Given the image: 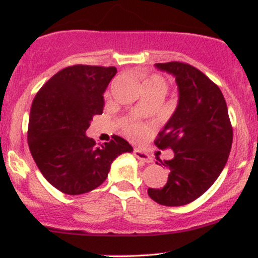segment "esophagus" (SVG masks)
Returning a JSON list of instances; mask_svg holds the SVG:
<instances>
[{
    "mask_svg": "<svg viewBox=\"0 0 258 258\" xmlns=\"http://www.w3.org/2000/svg\"><path fill=\"white\" fill-rule=\"evenodd\" d=\"M133 154H135V156H136V158H137L138 160H142V161L148 162V164H149V162H153L152 156H150L148 153L143 152V150H141V149H135V152H133Z\"/></svg>",
    "mask_w": 258,
    "mask_h": 258,
    "instance_id": "obj_1",
    "label": "esophagus"
}]
</instances>
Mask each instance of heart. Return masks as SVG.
Instances as JSON below:
<instances>
[{
	"label": "heart",
	"mask_w": 258,
	"mask_h": 258,
	"mask_svg": "<svg viewBox=\"0 0 258 258\" xmlns=\"http://www.w3.org/2000/svg\"><path fill=\"white\" fill-rule=\"evenodd\" d=\"M143 87L144 90L148 91H159L165 93V91H166L167 88V84L162 76L154 74V75H150L149 78L144 80ZM123 128H125V131L128 133L130 136H132V137L135 138L141 137L144 133V126L135 120L125 121V122H123Z\"/></svg>",
	"instance_id": "heart-1"
}]
</instances>
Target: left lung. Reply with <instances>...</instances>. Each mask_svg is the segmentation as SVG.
Segmentation results:
<instances>
[{
    "mask_svg": "<svg viewBox=\"0 0 258 258\" xmlns=\"http://www.w3.org/2000/svg\"><path fill=\"white\" fill-rule=\"evenodd\" d=\"M172 74L178 86V104L155 139L159 149L173 150L161 165L170 171L162 188L148 189L154 201L182 206L201 197L218 178L227 164L233 128L227 103L218 86L199 69L180 61L158 63Z\"/></svg>",
    "mask_w": 258,
    "mask_h": 258,
    "instance_id": "obj_1",
    "label": "left lung"
}]
</instances>
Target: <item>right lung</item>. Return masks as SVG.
<instances>
[{
  "label": "right lung",
  "instance_id": "right-lung-1",
  "mask_svg": "<svg viewBox=\"0 0 258 258\" xmlns=\"http://www.w3.org/2000/svg\"><path fill=\"white\" fill-rule=\"evenodd\" d=\"M115 67L73 65L53 75L35 96L28 143L38 170L69 195L85 194L108 177L115 159L133 148L119 136L102 147L86 136L93 116L103 114L104 93Z\"/></svg>",
  "mask_w": 258,
  "mask_h": 258
}]
</instances>
